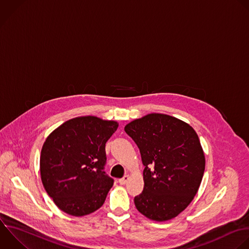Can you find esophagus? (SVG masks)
Here are the masks:
<instances>
[{"label":"esophagus","mask_w":249,"mask_h":249,"mask_svg":"<svg viewBox=\"0 0 249 249\" xmlns=\"http://www.w3.org/2000/svg\"><path fill=\"white\" fill-rule=\"evenodd\" d=\"M129 179H130V176H129V175H126V176H124L122 179H119V184H120V185H125V184L128 182Z\"/></svg>","instance_id":"esophagus-1"}]
</instances>
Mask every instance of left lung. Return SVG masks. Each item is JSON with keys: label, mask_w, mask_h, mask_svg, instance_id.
<instances>
[{"label": "left lung", "mask_w": 249, "mask_h": 249, "mask_svg": "<svg viewBox=\"0 0 249 249\" xmlns=\"http://www.w3.org/2000/svg\"><path fill=\"white\" fill-rule=\"evenodd\" d=\"M140 148L143 191L134 199L140 213L164 222L177 217L193 201L205 169L198 136L188 123L150 113L125 126Z\"/></svg>", "instance_id": "1"}]
</instances>
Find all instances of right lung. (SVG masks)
<instances>
[{
  "mask_svg": "<svg viewBox=\"0 0 249 249\" xmlns=\"http://www.w3.org/2000/svg\"><path fill=\"white\" fill-rule=\"evenodd\" d=\"M117 128L116 121L80 116L47 137L40 156L41 180L60 210L81 217L103 206L113 186L104 171L106 143Z\"/></svg>",
  "mask_w": 249,
  "mask_h": 249,
  "instance_id": "right-lung-1",
  "label": "right lung"
}]
</instances>
